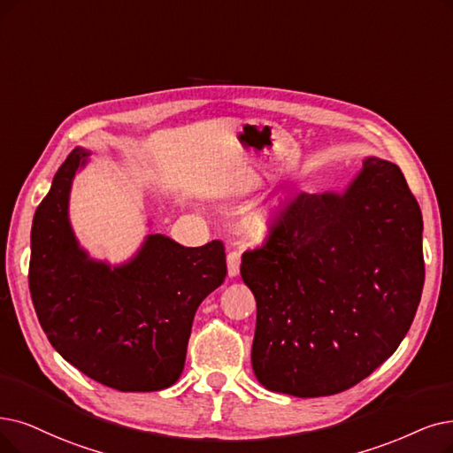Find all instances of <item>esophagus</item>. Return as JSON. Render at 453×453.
Wrapping results in <instances>:
<instances>
[{
    "label": "esophagus",
    "instance_id": "34e87169",
    "mask_svg": "<svg viewBox=\"0 0 453 453\" xmlns=\"http://www.w3.org/2000/svg\"><path fill=\"white\" fill-rule=\"evenodd\" d=\"M226 264H228V275L236 277L240 273V264H242V255L238 249H230L226 255Z\"/></svg>",
    "mask_w": 453,
    "mask_h": 453
}]
</instances>
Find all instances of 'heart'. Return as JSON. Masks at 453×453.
I'll return each mask as SVG.
<instances>
[{"instance_id":"b5f03b06","label":"heart","mask_w":453,"mask_h":453,"mask_svg":"<svg viewBox=\"0 0 453 453\" xmlns=\"http://www.w3.org/2000/svg\"><path fill=\"white\" fill-rule=\"evenodd\" d=\"M265 223H267L265 215H257V217H252V219H250L249 228H250V232H260L265 226Z\"/></svg>"}]
</instances>
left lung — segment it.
Here are the masks:
<instances>
[{"instance_id": "1", "label": "left lung", "mask_w": 453, "mask_h": 453, "mask_svg": "<svg viewBox=\"0 0 453 453\" xmlns=\"http://www.w3.org/2000/svg\"><path fill=\"white\" fill-rule=\"evenodd\" d=\"M422 211L402 169L368 157L346 193L288 198L242 257L257 299L252 370L273 392L333 395L405 338L426 279Z\"/></svg>"}]
</instances>
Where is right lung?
Returning <instances> with one entry per match:
<instances>
[{"instance_id":"1","label":"right lung","mask_w":453,"mask_h":453,"mask_svg":"<svg viewBox=\"0 0 453 453\" xmlns=\"http://www.w3.org/2000/svg\"><path fill=\"white\" fill-rule=\"evenodd\" d=\"M88 152L76 149L53 176L33 217L29 292L56 351L120 392L164 390L184 370L198 304L226 277L225 245L182 247L152 234L126 265L88 260L68 223L72 178Z\"/></svg>"}]
</instances>
